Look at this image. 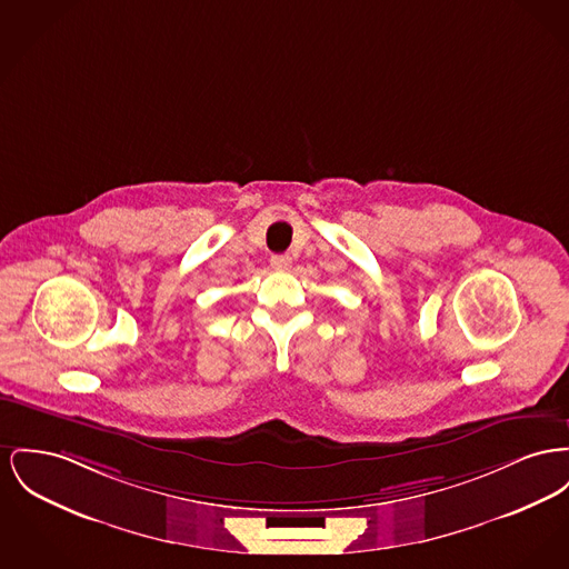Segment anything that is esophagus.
I'll return each instance as SVG.
<instances>
[{
  "label": "esophagus",
  "mask_w": 569,
  "mask_h": 569,
  "mask_svg": "<svg viewBox=\"0 0 569 569\" xmlns=\"http://www.w3.org/2000/svg\"><path fill=\"white\" fill-rule=\"evenodd\" d=\"M290 264H292L290 256H272L270 258V267L277 268V270H288Z\"/></svg>",
  "instance_id": "1"
}]
</instances>
